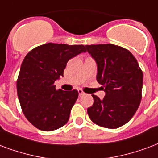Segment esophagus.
I'll return each mask as SVG.
<instances>
[{"instance_id": "obj_1", "label": "esophagus", "mask_w": 158, "mask_h": 158, "mask_svg": "<svg viewBox=\"0 0 158 158\" xmlns=\"http://www.w3.org/2000/svg\"><path fill=\"white\" fill-rule=\"evenodd\" d=\"M78 92H79V96H83L84 94H85V92L82 90V89H78Z\"/></svg>"}]
</instances>
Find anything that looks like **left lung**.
Returning <instances> with one entry per match:
<instances>
[{
    "label": "left lung",
    "instance_id": "1",
    "mask_svg": "<svg viewBox=\"0 0 158 158\" xmlns=\"http://www.w3.org/2000/svg\"><path fill=\"white\" fill-rule=\"evenodd\" d=\"M96 61L97 81L105 87L103 100L94 94L88 108L90 120L98 126L115 129L135 115L141 100L143 73L129 50L114 44L86 45Z\"/></svg>",
    "mask_w": 158,
    "mask_h": 158
}]
</instances>
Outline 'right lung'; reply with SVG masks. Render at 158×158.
Wrapping results in <instances>:
<instances>
[{"instance_id":"1","label":"right lung","mask_w":158,"mask_h":158,"mask_svg":"<svg viewBox=\"0 0 158 158\" xmlns=\"http://www.w3.org/2000/svg\"><path fill=\"white\" fill-rule=\"evenodd\" d=\"M83 52L84 45L49 43L26 55L17 80V95L25 117L36 128L51 131L68 122L79 93L57 89L54 82L64 76L68 61Z\"/></svg>"}]
</instances>
